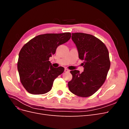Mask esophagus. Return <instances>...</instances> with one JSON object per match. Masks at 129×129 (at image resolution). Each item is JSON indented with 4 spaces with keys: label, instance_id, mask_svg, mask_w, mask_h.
<instances>
[{
    "label": "esophagus",
    "instance_id": "1",
    "mask_svg": "<svg viewBox=\"0 0 129 129\" xmlns=\"http://www.w3.org/2000/svg\"><path fill=\"white\" fill-rule=\"evenodd\" d=\"M64 72H69V70L68 69H67V68H65V69H64Z\"/></svg>",
    "mask_w": 129,
    "mask_h": 129
}]
</instances>
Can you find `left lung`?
<instances>
[{"mask_svg": "<svg viewBox=\"0 0 129 129\" xmlns=\"http://www.w3.org/2000/svg\"><path fill=\"white\" fill-rule=\"evenodd\" d=\"M72 40L79 52V57L83 60L84 71H71L72 80L68 85L69 90L76 96L87 97L100 88L106 80L110 67L109 52L106 46L92 35L72 33Z\"/></svg>", "mask_w": 129, "mask_h": 129, "instance_id": "left-lung-1", "label": "left lung"}]
</instances>
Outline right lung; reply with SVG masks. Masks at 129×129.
<instances>
[{
    "instance_id": "1",
    "label": "right lung",
    "mask_w": 129,
    "mask_h": 129,
    "mask_svg": "<svg viewBox=\"0 0 129 129\" xmlns=\"http://www.w3.org/2000/svg\"><path fill=\"white\" fill-rule=\"evenodd\" d=\"M71 37L69 32L41 34L22 47L17 67L21 83L29 93L41 95L51 90L54 80L64 69L52 67L49 57L55 53L58 46L67 42Z\"/></svg>"
}]
</instances>
